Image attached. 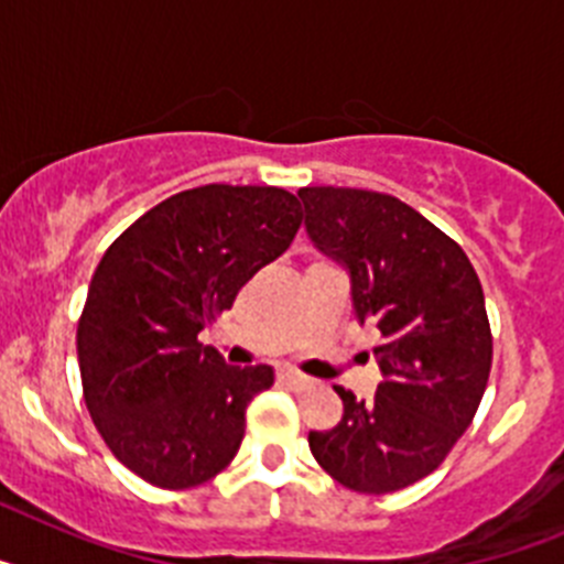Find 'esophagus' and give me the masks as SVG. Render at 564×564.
<instances>
[{"label": "esophagus", "mask_w": 564, "mask_h": 564, "mask_svg": "<svg viewBox=\"0 0 564 564\" xmlns=\"http://www.w3.org/2000/svg\"><path fill=\"white\" fill-rule=\"evenodd\" d=\"M279 378H282V383H288V387H291V390H296V392L311 390L313 383H316L313 378L302 376V372H296V370H282V372H279Z\"/></svg>", "instance_id": "esophagus-1"}]
</instances>
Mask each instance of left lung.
Segmentation results:
<instances>
[{"label":"left lung","instance_id":"left-lung-1","mask_svg":"<svg viewBox=\"0 0 564 564\" xmlns=\"http://www.w3.org/2000/svg\"><path fill=\"white\" fill-rule=\"evenodd\" d=\"M299 197L318 251L350 268L383 372L372 401L336 387L341 421L307 443L344 488L401 491L446 460L486 392L495 347L480 279L449 234L392 194L307 186Z\"/></svg>","mask_w":564,"mask_h":564}]
</instances>
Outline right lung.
I'll return each instance as SVG.
<instances>
[{
    "label": "right lung",
    "mask_w": 564,
    "mask_h": 564,
    "mask_svg": "<svg viewBox=\"0 0 564 564\" xmlns=\"http://www.w3.org/2000/svg\"><path fill=\"white\" fill-rule=\"evenodd\" d=\"M302 206L276 186L186 188L115 239L78 318L84 403L118 460L158 488H194L234 460L273 370L228 367L200 330L296 237Z\"/></svg>",
    "instance_id": "obj_1"
}]
</instances>
